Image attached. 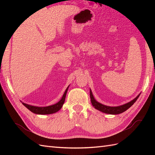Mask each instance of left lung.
<instances>
[{
	"label": "left lung",
	"mask_w": 155,
	"mask_h": 155,
	"mask_svg": "<svg viewBox=\"0 0 155 155\" xmlns=\"http://www.w3.org/2000/svg\"><path fill=\"white\" fill-rule=\"evenodd\" d=\"M139 96H140V94L138 95V96L135 98H134V99L131 101L130 102H129V103L124 104L123 105H121V106L108 107V106H106V105L102 104L95 100L94 97H93V93H92L91 91L90 90L91 101L92 104H93V106L95 108H96V109L103 112V113H107V114H120V113H123V112H124V111H126L128 108H129L134 103H135L136 101L138 99V98L139 97Z\"/></svg>",
	"instance_id": "8db88e82"
}]
</instances>
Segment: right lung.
<instances>
[{"instance_id":"add662e5","label":"right lung","mask_w":155,"mask_h":155,"mask_svg":"<svg viewBox=\"0 0 155 155\" xmlns=\"http://www.w3.org/2000/svg\"><path fill=\"white\" fill-rule=\"evenodd\" d=\"M68 88L66 89L64 93L62 96L61 100L58 102L57 103H56L55 104L51 105V106H48V107H35V106H31V105H29L27 104H25L24 103H22V104L25 105V107H27L29 110H31L32 113H34L35 114H52L58 111L62 108V105H63L64 101H65V98H66V94H67V91H68Z\"/></svg>"}]
</instances>
